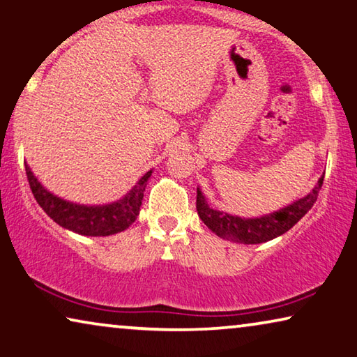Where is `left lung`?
I'll use <instances>...</instances> for the list:
<instances>
[{
  "instance_id": "8db88e82",
  "label": "left lung",
  "mask_w": 357,
  "mask_h": 357,
  "mask_svg": "<svg viewBox=\"0 0 357 357\" xmlns=\"http://www.w3.org/2000/svg\"><path fill=\"white\" fill-rule=\"evenodd\" d=\"M324 176L317 181L316 188L312 192L307 194L303 199L294 202V204L285 206L279 211L271 213L261 218H238L227 215V213L213 210L205 202V197L197 189V213L200 220L208 226L216 236L227 241L238 243H263L273 238L282 236V234L291 229L307 211L316 204L319 190L322 188Z\"/></svg>"
}]
</instances>
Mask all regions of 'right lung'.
Instances as JSON below:
<instances>
[{"instance_id": "right-lung-1", "label": "right lung", "mask_w": 357, "mask_h": 357, "mask_svg": "<svg viewBox=\"0 0 357 357\" xmlns=\"http://www.w3.org/2000/svg\"><path fill=\"white\" fill-rule=\"evenodd\" d=\"M25 172L31 194L35 195L38 205L46 211V215L52 221H56L57 225L66 227L68 231L91 237L112 236V234L121 232L128 229L136 221L141 210L147 179L152 174V172H147L139 179V183L130 190V194L125 195L121 200L115 202V204L104 206H84L72 204V202H66L47 192L36 181L33 173L30 172L26 165Z\"/></svg>"}]
</instances>
